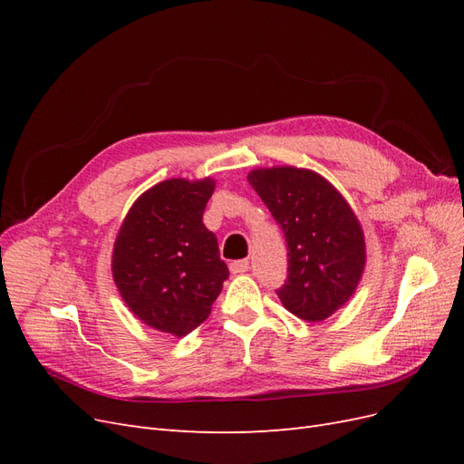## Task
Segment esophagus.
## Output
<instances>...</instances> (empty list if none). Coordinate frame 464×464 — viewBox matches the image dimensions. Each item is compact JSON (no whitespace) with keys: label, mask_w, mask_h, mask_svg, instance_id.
I'll list each match as a JSON object with an SVG mask.
<instances>
[{"label":"esophagus","mask_w":464,"mask_h":464,"mask_svg":"<svg viewBox=\"0 0 464 464\" xmlns=\"http://www.w3.org/2000/svg\"><path fill=\"white\" fill-rule=\"evenodd\" d=\"M249 271V261L247 259H240V261H232L230 263V273L232 275H242Z\"/></svg>","instance_id":"obj_1"}]
</instances>
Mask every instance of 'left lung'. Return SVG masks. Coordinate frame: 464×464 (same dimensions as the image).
Returning a JSON list of instances; mask_svg holds the SVG:
<instances>
[{
	"label": "left lung",
	"mask_w": 464,
	"mask_h": 464,
	"mask_svg": "<svg viewBox=\"0 0 464 464\" xmlns=\"http://www.w3.org/2000/svg\"><path fill=\"white\" fill-rule=\"evenodd\" d=\"M247 181L286 236L288 278L276 290L280 302L300 319H327L353 298L366 266V240L353 207L307 168H256Z\"/></svg>",
	"instance_id": "obj_1"
}]
</instances>
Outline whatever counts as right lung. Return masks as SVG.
<instances>
[{"mask_svg": "<svg viewBox=\"0 0 464 464\" xmlns=\"http://www.w3.org/2000/svg\"><path fill=\"white\" fill-rule=\"evenodd\" d=\"M215 179H164L125 215L111 251V276L145 325L186 336L208 317L228 266L203 224Z\"/></svg>", "mask_w": 464, "mask_h": 464, "instance_id": "obj_1", "label": "right lung"}]
</instances>
